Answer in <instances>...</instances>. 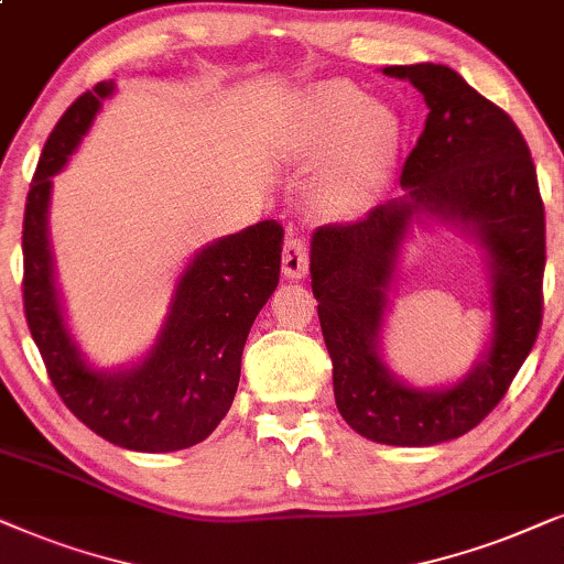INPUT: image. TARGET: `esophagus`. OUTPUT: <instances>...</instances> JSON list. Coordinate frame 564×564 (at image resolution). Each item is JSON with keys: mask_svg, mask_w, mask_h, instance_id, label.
<instances>
[{"mask_svg": "<svg viewBox=\"0 0 564 564\" xmlns=\"http://www.w3.org/2000/svg\"><path fill=\"white\" fill-rule=\"evenodd\" d=\"M281 270L289 281H299L310 270V252H306V242L299 235H289L286 245H283Z\"/></svg>", "mask_w": 564, "mask_h": 564, "instance_id": "obj_1", "label": "esophagus"}]
</instances>
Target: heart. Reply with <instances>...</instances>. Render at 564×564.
Listing matches in <instances>:
<instances>
[{"mask_svg":"<svg viewBox=\"0 0 564 564\" xmlns=\"http://www.w3.org/2000/svg\"><path fill=\"white\" fill-rule=\"evenodd\" d=\"M302 147L310 156H337L322 193L333 206L350 208L392 170L400 154V123L384 105L366 102L358 89L322 85L304 105Z\"/></svg>","mask_w":564,"mask_h":564,"instance_id":"heart-1","label":"heart"}]
</instances>
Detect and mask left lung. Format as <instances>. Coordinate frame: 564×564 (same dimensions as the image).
<instances>
[{
	"mask_svg": "<svg viewBox=\"0 0 564 564\" xmlns=\"http://www.w3.org/2000/svg\"><path fill=\"white\" fill-rule=\"evenodd\" d=\"M427 105L400 198L356 224L312 235V291L333 358L335 404L352 431L387 446H435L490 415L542 325L544 206L521 131L444 64L384 66ZM441 223L484 250L491 335L462 380L417 388L388 369L383 325L412 226Z\"/></svg>",
	"mask_w": 564,
	"mask_h": 564,
	"instance_id": "1",
	"label": "left lung"
}]
</instances>
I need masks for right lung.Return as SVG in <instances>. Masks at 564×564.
Segmentation results:
<instances>
[{"mask_svg":"<svg viewBox=\"0 0 564 564\" xmlns=\"http://www.w3.org/2000/svg\"><path fill=\"white\" fill-rule=\"evenodd\" d=\"M112 93L116 82L108 79L82 95L43 147L22 221V302L66 408L110 444L167 454L206 441L229 412L245 340L281 275L283 227L260 221L200 247L177 278L154 343L129 366H95L66 319L48 212L51 177L66 167Z\"/></svg>","mask_w":564,"mask_h":564,"instance_id":"obj_1","label":"right lung"}]
</instances>
